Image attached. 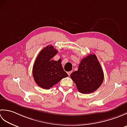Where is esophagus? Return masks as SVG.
Instances as JSON below:
<instances>
[{"label":"esophagus","mask_w":127,"mask_h":127,"mask_svg":"<svg viewBox=\"0 0 127 127\" xmlns=\"http://www.w3.org/2000/svg\"><path fill=\"white\" fill-rule=\"evenodd\" d=\"M71 72H72V71H69V72H68V75L69 76H70V74H71Z\"/></svg>","instance_id":"esophagus-1"}]
</instances>
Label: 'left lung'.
<instances>
[{
    "label": "left lung",
    "mask_w": 127,
    "mask_h": 127,
    "mask_svg": "<svg viewBox=\"0 0 127 127\" xmlns=\"http://www.w3.org/2000/svg\"><path fill=\"white\" fill-rule=\"evenodd\" d=\"M70 77L80 93L89 94L96 91L102 84L104 72L94 55L83 58L77 71L72 72Z\"/></svg>",
    "instance_id": "obj_1"
}]
</instances>
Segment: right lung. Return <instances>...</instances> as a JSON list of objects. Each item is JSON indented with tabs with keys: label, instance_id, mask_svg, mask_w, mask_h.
<instances>
[{
	"label": "right lung",
	"instance_id": "1",
	"mask_svg": "<svg viewBox=\"0 0 127 127\" xmlns=\"http://www.w3.org/2000/svg\"><path fill=\"white\" fill-rule=\"evenodd\" d=\"M52 45L43 48L36 57L33 67L34 81L39 87L49 90L68 75L64 70L61 64L62 59L52 60L58 53Z\"/></svg>",
	"mask_w": 127,
	"mask_h": 127
}]
</instances>
